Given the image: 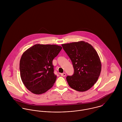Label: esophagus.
Instances as JSON below:
<instances>
[{"label": "esophagus", "mask_w": 122, "mask_h": 122, "mask_svg": "<svg viewBox=\"0 0 122 122\" xmlns=\"http://www.w3.org/2000/svg\"><path fill=\"white\" fill-rule=\"evenodd\" d=\"M61 76H65L66 75V74L65 73H63L61 74Z\"/></svg>", "instance_id": "1"}]
</instances>
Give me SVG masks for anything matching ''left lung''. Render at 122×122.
<instances>
[{
	"instance_id": "obj_1",
	"label": "left lung",
	"mask_w": 122,
	"mask_h": 122,
	"mask_svg": "<svg viewBox=\"0 0 122 122\" xmlns=\"http://www.w3.org/2000/svg\"><path fill=\"white\" fill-rule=\"evenodd\" d=\"M70 57L74 69L67 81L70 87L78 92L90 89L98 80L102 70L98 54L93 46L83 41L61 45Z\"/></svg>"
}]
</instances>
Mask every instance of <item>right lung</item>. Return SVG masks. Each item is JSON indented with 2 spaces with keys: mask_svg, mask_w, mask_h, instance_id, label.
<instances>
[{
  "mask_svg": "<svg viewBox=\"0 0 122 122\" xmlns=\"http://www.w3.org/2000/svg\"><path fill=\"white\" fill-rule=\"evenodd\" d=\"M61 49L56 45L36 44L23 52L20 61V75L28 90L41 94L52 87L57 78L52 61Z\"/></svg>",
  "mask_w": 122,
  "mask_h": 122,
  "instance_id": "add662e5",
  "label": "right lung"
}]
</instances>
